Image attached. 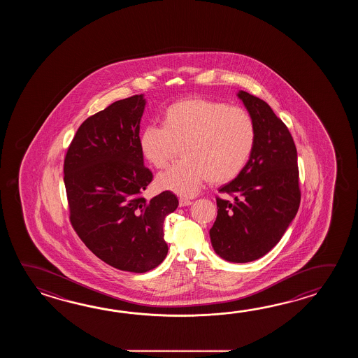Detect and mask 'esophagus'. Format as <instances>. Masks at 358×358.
<instances>
[{
  "label": "esophagus",
  "mask_w": 358,
  "mask_h": 358,
  "mask_svg": "<svg viewBox=\"0 0 358 358\" xmlns=\"http://www.w3.org/2000/svg\"><path fill=\"white\" fill-rule=\"evenodd\" d=\"M189 205H192V201H190V199H188V198H179V206H180V207Z\"/></svg>",
  "instance_id": "obj_1"
}]
</instances>
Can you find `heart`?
<instances>
[{
  "instance_id": "b5f03b06",
  "label": "heart",
  "mask_w": 358,
  "mask_h": 358,
  "mask_svg": "<svg viewBox=\"0 0 358 358\" xmlns=\"http://www.w3.org/2000/svg\"><path fill=\"white\" fill-rule=\"evenodd\" d=\"M180 143L184 159L157 176V185L190 196L207 179L222 184L242 173L255 148L256 124L242 107L194 97L166 107L161 125L145 127L138 138L143 157L156 169L168 166Z\"/></svg>"
}]
</instances>
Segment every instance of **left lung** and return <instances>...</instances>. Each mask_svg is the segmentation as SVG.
<instances>
[{"instance_id":"1","label":"left lung","mask_w":358,"mask_h":358,"mask_svg":"<svg viewBox=\"0 0 358 358\" xmlns=\"http://www.w3.org/2000/svg\"><path fill=\"white\" fill-rule=\"evenodd\" d=\"M256 124L251 157L234 180L221 187L210 229L221 259L244 264L265 256L282 239L301 203L297 148L287 125L264 99L238 93Z\"/></svg>"}]
</instances>
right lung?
<instances>
[{"instance_id":"obj_1","label":"right lung","mask_w":358,"mask_h":358,"mask_svg":"<svg viewBox=\"0 0 358 358\" xmlns=\"http://www.w3.org/2000/svg\"><path fill=\"white\" fill-rule=\"evenodd\" d=\"M145 105L136 94L85 119L64 160L71 227L99 259L130 273L165 259L164 221L179 205L170 190L143 197L153 179L138 145Z\"/></svg>"}]
</instances>
